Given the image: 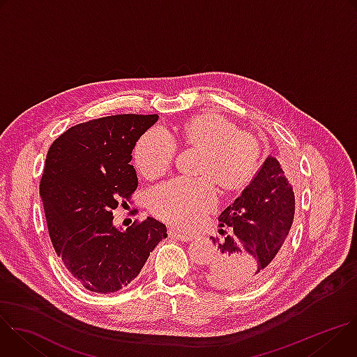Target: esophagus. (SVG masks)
I'll return each mask as SVG.
<instances>
[{"instance_id": "esophagus-1", "label": "esophagus", "mask_w": 357, "mask_h": 357, "mask_svg": "<svg viewBox=\"0 0 357 357\" xmlns=\"http://www.w3.org/2000/svg\"><path fill=\"white\" fill-rule=\"evenodd\" d=\"M169 236L181 240V241H192L195 238L193 234H188V233H178L175 230H169Z\"/></svg>"}]
</instances>
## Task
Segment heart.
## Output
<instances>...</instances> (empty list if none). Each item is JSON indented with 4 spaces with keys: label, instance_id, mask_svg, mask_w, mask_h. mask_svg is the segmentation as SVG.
Returning a JSON list of instances; mask_svg holds the SVG:
<instances>
[{
    "label": "heart",
    "instance_id": "heart-1",
    "mask_svg": "<svg viewBox=\"0 0 357 357\" xmlns=\"http://www.w3.org/2000/svg\"><path fill=\"white\" fill-rule=\"evenodd\" d=\"M181 146L200 152L196 181L174 179L155 188L149 197L151 211L161 220L189 229L216 206V189L241 190L256 174L260 142L219 113L208 112L185 121L176 130ZM175 155L174 141L161 130L144 132L135 144L134 161L138 172L148 181L161 178L171 168Z\"/></svg>",
    "mask_w": 357,
    "mask_h": 357
}]
</instances>
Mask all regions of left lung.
Instances as JSON below:
<instances>
[{"mask_svg":"<svg viewBox=\"0 0 357 357\" xmlns=\"http://www.w3.org/2000/svg\"><path fill=\"white\" fill-rule=\"evenodd\" d=\"M294 188L275 157L268 155L241 195L219 216L220 238L206 280L223 289L254 287L281 261L294 222Z\"/></svg>","mask_w":357,"mask_h":357,"instance_id":"8db88e82","label":"left lung"}]
</instances>
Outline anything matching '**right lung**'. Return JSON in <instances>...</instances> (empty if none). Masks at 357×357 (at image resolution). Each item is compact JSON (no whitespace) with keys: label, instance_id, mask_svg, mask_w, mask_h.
<instances>
[{"label":"right lung","instance_id":"1","mask_svg":"<svg viewBox=\"0 0 357 357\" xmlns=\"http://www.w3.org/2000/svg\"><path fill=\"white\" fill-rule=\"evenodd\" d=\"M157 121V114L91 120L65 131L47 151L39 192L49 236L66 270L91 292L127 287L168 236L152 218L126 231L113 225V211L138 186L132 149Z\"/></svg>","mask_w":357,"mask_h":357}]
</instances>
